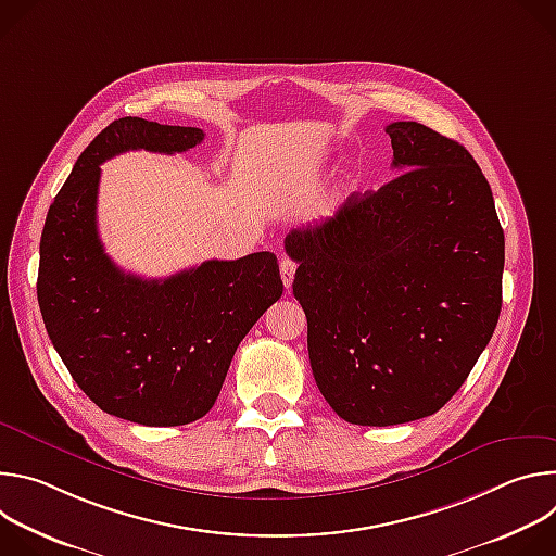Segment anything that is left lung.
<instances>
[{"mask_svg":"<svg viewBox=\"0 0 556 556\" xmlns=\"http://www.w3.org/2000/svg\"><path fill=\"white\" fill-rule=\"evenodd\" d=\"M202 140L200 127L136 116L110 123L78 155L41 232L37 299L54 350L92 403L144 427L206 416L237 345L283 292L268 251L165 279L125 273L105 253L101 165L125 151L172 155Z\"/></svg>","mask_w":556,"mask_h":556,"instance_id":"obj_1","label":"left lung"}]
</instances>
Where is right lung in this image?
Listing matches in <instances>:
<instances>
[{"mask_svg": "<svg viewBox=\"0 0 556 556\" xmlns=\"http://www.w3.org/2000/svg\"><path fill=\"white\" fill-rule=\"evenodd\" d=\"M384 131L391 178L286 237L314 380L345 422L367 427L453 399L495 332L504 275V230L472 155L414 121Z\"/></svg>", "mask_w": 556, "mask_h": 556, "instance_id": "1", "label": "right lung"}]
</instances>
